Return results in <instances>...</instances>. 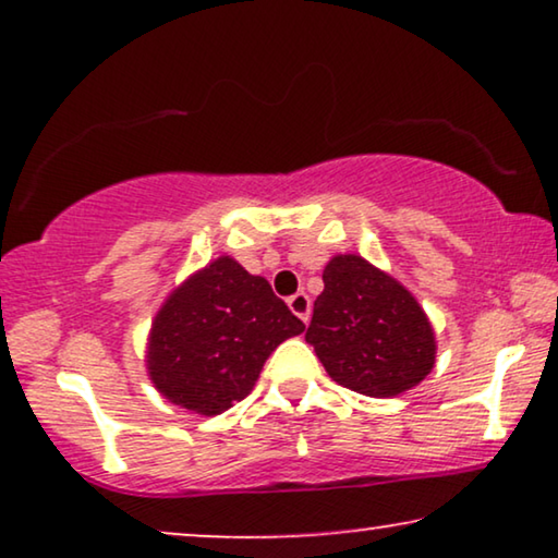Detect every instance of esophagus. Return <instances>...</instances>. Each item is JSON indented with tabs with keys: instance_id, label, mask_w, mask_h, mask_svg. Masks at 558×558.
Listing matches in <instances>:
<instances>
[{
	"instance_id": "34e87169",
	"label": "esophagus",
	"mask_w": 558,
	"mask_h": 558,
	"mask_svg": "<svg viewBox=\"0 0 558 558\" xmlns=\"http://www.w3.org/2000/svg\"><path fill=\"white\" fill-rule=\"evenodd\" d=\"M287 304H289V310H292L294 315L302 319V323H310L312 302H310V296H307V294H304V292H296V294L289 296Z\"/></svg>"
}]
</instances>
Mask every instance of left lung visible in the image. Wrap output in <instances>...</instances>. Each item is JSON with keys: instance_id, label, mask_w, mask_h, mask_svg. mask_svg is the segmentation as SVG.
Segmentation results:
<instances>
[{"instance_id": "obj_1", "label": "left lung", "mask_w": 558, "mask_h": 558, "mask_svg": "<svg viewBox=\"0 0 558 558\" xmlns=\"http://www.w3.org/2000/svg\"><path fill=\"white\" fill-rule=\"evenodd\" d=\"M304 340L335 384L388 399L434 368V332L399 281L361 256H335L323 271Z\"/></svg>"}]
</instances>
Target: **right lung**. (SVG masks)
<instances>
[{"mask_svg": "<svg viewBox=\"0 0 558 558\" xmlns=\"http://www.w3.org/2000/svg\"><path fill=\"white\" fill-rule=\"evenodd\" d=\"M304 330L269 281L233 258L174 289L151 325L147 350L157 391L182 409L216 416L246 399L266 357Z\"/></svg>", "mask_w": 558, "mask_h": 558, "instance_id": "obj_1", "label": "right lung"}]
</instances>
